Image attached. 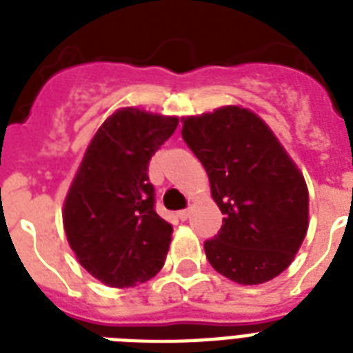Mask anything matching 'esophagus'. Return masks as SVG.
<instances>
[{"mask_svg":"<svg viewBox=\"0 0 353 353\" xmlns=\"http://www.w3.org/2000/svg\"><path fill=\"white\" fill-rule=\"evenodd\" d=\"M188 216H190V209H183V210H179V212H177V218H179L181 221L187 220Z\"/></svg>","mask_w":353,"mask_h":353,"instance_id":"esophagus-1","label":"esophagus"}]
</instances>
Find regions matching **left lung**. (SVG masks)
Wrapping results in <instances>:
<instances>
[{"label": "left lung", "mask_w": 353, "mask_h": 353, "mask_svg": "<svg viewBox=\"0 0 353 353\" xmlns=\"http://www.w3.org/2000/svg\"><path fill=\"white\" fill-rule=\"evenodd\" d=\"M181 135L225 214L205 241L210 265L243 285L279 276L307 231V188L295 163L262 119L238 106L187 117Z\"/></svg>", "instance_id": "left-lung-1"}]
</instances>
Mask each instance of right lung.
<instances>
[{
    "label": "right lung",
    "mask_w": 353,
    "mask_h": 353,
    "mask_svg": "<svg viewBox=\"0 0 353 353\" xmlns=\"http://www.w3.org/2000/svg\"><path fill=\"white\" fill-rule=\"evenodd\" d=\"M176 117L119 110L85 152L63 205V229L85 271L112 288H132L157 274L172 225L155 212L148 165L176 132Z\"/></svg>",
    "instance_id": "right-lung-1"
}]
</instances>
